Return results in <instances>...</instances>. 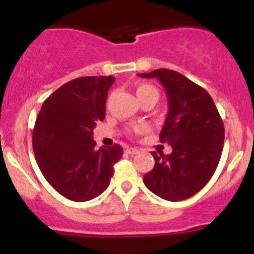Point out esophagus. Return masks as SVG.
<instances>
[{
	"label": "esophagus",
	"mask_w": 254,
	"mask_h": 254,
	"mask_svg": "<svg viewBox=\"0 0 254 254\" xmlns=\"http://www.w3.org/2000/svg\"><path fill=\"white\" fill-rule=\"evenodd\" d=\"M127 152L129 153V155H136V153L139 152V150H137L136 147H127Z\"/></svg>",
	"instance_id": "1"
}]
</instances>
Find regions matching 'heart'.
Wrapping results in <instances>:
<instances>
[{
  "mask_svg": "<svg viewBox=\"0 0 254 254\" xmlns=\"http://www.w3.org/2000/svg\"><path fill=\"white\" fill-rule=\"evenodd\" d=\"M136 96L139 99L146 98V97H152V98L158 99V89L156 87H153L152 84H147V83H141V84H137L136 86ZM143 130V127L141 125H137V127H134L132 131L134 132H141Z\"/></svg>",
  "mask_w": 254,
  "mask_h": 254,
  "instance_id": "obj_1",
  "label": "heart"
}]
</instances>
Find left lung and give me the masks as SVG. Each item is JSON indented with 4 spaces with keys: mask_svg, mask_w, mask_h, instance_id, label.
<instances>
[{
    "mask_svg": "<svg viewBox=\"0 0 254 254\" xmlns=\"http://www.w3.org/2000/svg\"><path fill=\"white\" fill-rule=\"evenodd\" d=\"M157 78L165 87L168 113L160 132L172 147L170 155L152 152L155 167L143 176L152 193L170 201L188 199L210 181L224 147V123L204 88L168 68L139 73Z\"/></svg>",
    "mask_w": 254,
    "mask_h": 254,
    "instance_id": "8db88e82",
    "label": "left lung"
}]
</instances>
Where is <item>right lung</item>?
Wrapping results in <instances>:
<instances>
[{"instance_id":"add662e5","label":"right lung","mask_w":254,"mask_h":254,"mask_svg":"<svg viewBox=\"0 0 254 254\" xmlns=\"http://www.w3.org/2000/svg\"><path fill=\"white\" fill-rule=\"evenodd\" d=\"M113 76H87L63 84L43 103L33 130V151L43 176L73 201L101 195L111 183L120 145L96 150L93 129L106 117Z\"/></svg>"}]
</instances>
